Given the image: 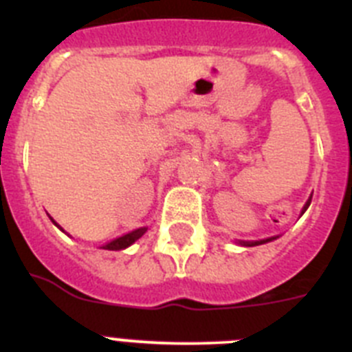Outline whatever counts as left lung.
<instances>
[{"instance_id":"left-lung-1","label":"left lung","mask_w":352,"mask_h":352,"mask_svg":"<svg viewBox=\"0 0 352 352\" xmlns=\"http://www.w3.org/2000/svg\"><path fill=\"white\" fill-rule=\"evenodd\" d=\"M310 201H312V197L309 199V201H307V204H305L303 206V211H301V213H305V210H307V208L310 206ZM272 239H275V238H268V239H261V241H243L245 245H247V247H254V245H263V243H268V241H272Z\"/></svg>"}]
</instances>
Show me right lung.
<instances>
[{"mask_svg":"<svg viewBox=\"0 0 352 352\" xmlns=\"http://www.w3.org/2000/svg\"><path fill=\"white\" fill-rule=\"evenodd\" d=\"M144 232H146V227L135 229V231H132V232H126V234H123V236H120V238L113 239L111 243L104 245V248H107V250H121V248H126V247H130V245H132L135 239L141 238Z\"/></svg>","mask_w":352,"mask_h":352,"instance_id":"right-lung-1","label":"right lung"}]
</instances>
